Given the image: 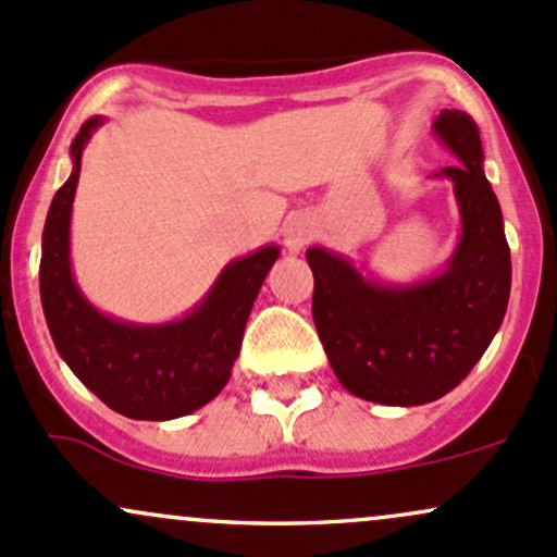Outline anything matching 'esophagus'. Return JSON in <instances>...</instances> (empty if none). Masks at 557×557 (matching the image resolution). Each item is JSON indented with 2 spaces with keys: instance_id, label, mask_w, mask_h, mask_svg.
Segmentation results:
<instances>
[{
  "instance_id": "34e87169",
  "label": "esophagus",
  "mask_w": 557,
  "mask_h": 557,
  "mask_svg": "<svg viewBox=\"0 0 557 557\" xmlns=\"http://www.w3.org/2000/svg\"><path fill=\"white\" fill-rule=\"evenodd\" d=\"M315 236V223L310 215H295L284 226V247L289 255H299Z\"/></svg>"
}]
</instances>
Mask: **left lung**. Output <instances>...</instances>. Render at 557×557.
<instances>
[{
	"label": "left lung",
	"instance_id": "obj_1",
	"mask_svg": "<svg viewBox=\"0 0 557 557\" xmlns=\"http://www.w3.org/2000/svg\"><path fill=\"white\" fill-rule=\"evenodd\" d=\"M434 136L460 165L453 181L460 234L436 271L384 281L326 247H310L312 321L336 379L379 405H426L463 381L503 326L510 297V247L503 210L484 176L479 128L466 112L442 110Z\"/></svg>",
	"mask_w": 557,
	"mask_h": 557
}]
</instances>
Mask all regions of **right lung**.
I'll use <instances>...</instances> for the list:
<instances>
[{"label":"right lung","mask_w":557,"mask_h":557,"mask_svg":"<svg viewBox=\"0 0 557 557\" xmlns=\"http://www.w3.org/2000/svg\"><path fill=\"white\" fill-rule=\"evenodd\" d=\"M104 115L81 126L73 171L49 205L41 234L39 292L60 358L115 413L134 421L189 416L221 395L239 358L255 299L281 247L231 260L199 302L165 323H134L102 312L81 292L71 262V218L81 158Z\"/></svg>","instance_id":"add662e5"}]
</instances>
